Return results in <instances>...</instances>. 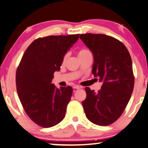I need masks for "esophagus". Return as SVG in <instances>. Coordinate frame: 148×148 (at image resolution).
I'll list each match as a JSON object with an SVG mask.
<instances>
[{
    "label": "esophagus",
    "mask_w": 148,
    "mask_h": 148,
    "mask_svg": "<svg viewBox=\"0 0 148 148\" xmlns=\"http://www.w3.org/2000/svg\"><path fill=\"white\" fill-rule=\"evenodd\" d=\"M73 88L75 89H80L81 88V86H79V85H75V86H74Z\"/></svg>",
    "instance_id": "1"
}]
</instances>
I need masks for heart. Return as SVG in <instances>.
<instances>
[{
    "instance_id": "1",
    "label": "heart",
    "mask_w": 148,
    "mask_h": 148,
    "mask_svg": "<svg viewBox=\"0 0 148 148\" xmlns=\"http://www.w3.org/2000/svg\"><path fill=\"white\" fill-rule=\"evenodd\" d=\"M90 53V51H89L88 49H80V50L78 51V58H80V57H81V56H84V55H85V54H87V53ZM67 58H68V54L66 53L65 55L63 56V58H62V63H64V62H65L66 59H67Z\"/></svg>"
}]
</instances>
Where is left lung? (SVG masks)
Here are the masks:
<instances>
[{"label": "left lung", "mask_w": 148, "mask_h": 148, "mask_svg": "<svg viewBox=\"0 0 148 148\" xmlns=\"http://www.w3.org/2000/svg\"><path fill=\"white\" fill-rule=\"evenodd\" d=\"M80 38L94 56L92 72L103 81L97 92L86 87L82 106L88 119L100 126L109 125L123 113L134 86L131 56L123 43L104 34L85 33Z\"/></svg>", "instance_id": "8db88e82"}]
</instances>
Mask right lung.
<instances>
[{"label":"right lung","mask_w":148,"mask_h":148,"mask_svg":"<svg viewBox=\"0 0 148 148\" xmlns=\"http://www.w3.org/2000/svg\"><path fill=\"white\" fill-rule=\"evenodd\" d=\"M79 34L39 37L31 43L16 72V86L23 107L31 119L51 127L64 119L72 87L58 88L51 80L60 69L62 58L78 39Z\"/></svg>","instance_id":"1"}]
</instances>
